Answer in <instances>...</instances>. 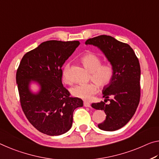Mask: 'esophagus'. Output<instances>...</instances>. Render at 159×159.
Listing matches in <instances>:
<instances>
[{
  "label": "esophagus",
  "mask_w": 159,
  "mask_h": 159,
  "mask_svg": "<svg viewBox=\"0 0 159 159\" xmlns=\"http://www.w3.org/2000/svg\"><path fill=\"white\" fill-rule=\"evenodd\" d=\"M84 106L85 107H90V103L87 101H84Z\"/></svg>",
  "instance_id": "obj_1"
}]
</instances>
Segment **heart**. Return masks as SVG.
Here are the masks:
<instances>
[{"label":"heart","instance_id":"b5f03b06","mask_svg":"<svg viewBox=\"0 0 159 159\" xmlns=\"http://www.w3.org/2000/svg\"><path fill=\"white\" fill-rule=\"evenodd\" d=\"M83 66L90 72L89 79L93 82L84 84H77L71 88L70 92L75 97L84 100H89L97 93L98 88L103 89L111 84L114 76V68L109 62L101 63V59L97 54L89 52L80 58ZM70 65H65L62 70V77L64 82L69 84Z\"/></svg>","mask_w":159,"mask_h":159}]
</instances>
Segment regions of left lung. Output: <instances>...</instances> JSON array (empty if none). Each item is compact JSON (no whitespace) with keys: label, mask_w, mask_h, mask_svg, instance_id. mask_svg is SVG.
<instances>
[{"label":"left lung","mask_w":159,"mask_h":159,"mask_svg":"<svg viewBox=\"0 0 159 159\" xmlns=\"http://www.w3.org/2000/svg\"><path fill=\"white\" fill-rule=\"evenodd\" d=\"M88 45L97 46L113 66L114 76L111 84L103 88L105 102L93 103L92 107L102 110L106 117L98 125L105 131H115L130 120L140 100V66L130 46L111 36L100 35L86 41ZM109 97L113 98L109 99ZM108 100L110 103L106 104Z\"/></svg>","instance_id":"1"}]
</instances>
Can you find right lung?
<instances>
[{"label": "right lung", "mask_w": 159, "mask_h": 159, "mask_svg": "<svg viewBox=\"0 0 159 159\" xmlns=\"http://www.w3.org/2000/svg\"><path fill=\"white\" fill-rule=\"evenodd\" d=\"M78 41H47L27 52L21 60L16 82L22 111L30 123L43 134L56 136L71 128L75 108L83 101L71 97L62 83V66L80 45ZM32 81L40 90L33 94Z\"/></svg>", "instance_id": "right-lung-1"}]
</instances>
